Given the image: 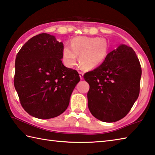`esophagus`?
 I'll list each match as a JSON object with an SVG mask.
<instances>
[{"instance_id": "34e87169", "label": "esophagus", "mask_w": 155, "mask_h": 155, "mask_svg": "<svg viewBox=\"0 0 155 155\" xmlns=\"http://www.w3.org/2000/svg\"><path fill=\"white\" fill-rule=\"evenodd\" d=\"M78 73H79V76H80L81 79H83V72H81V71H79V72H78Z\"/></svg>"}]
</instances>
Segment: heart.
I'll use <instances>...</instances> for the list:
<instances>
[{"label":"heart","instance_id":"1","mask_svg":"<svg viewBox=\"0 0 155 155\" xmlns=\"http://www.w3.org/2000/svg\"><path fill=\"white\" fill-rule=\"evenodd\" d=\"M107 52L108 46L103 39L78 36L72 39L71 47H63L61 60L66 67L73 68L77 65L79 56L81 64L87 69H92L104 62Z\"/></svg>","mask_w":155,"mask_h":155}]
</instances>
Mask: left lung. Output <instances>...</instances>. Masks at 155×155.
<instances>
[{
  "label": "left lung",
  "instance_id": "left-lung-1",
  "mask_svg": "<svg viewBox=\"0 0 155 155\" xmlns=\"http://www.w3.org/2000/svg\"><path fill=\"white\" fill-rule=\"evenodd\" d=\"M142 68L131 47L121 45L83 78L89 85L88 107L93 116L112 123L124 118L140 94Z\"/></svg>",
  "mask_w": 155,
  "mask_h": 155
}]
</instances>
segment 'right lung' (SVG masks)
<instances>
[{"instance_id": "add662e5", "label": "right lung", "mask_w": 155, "mask_h": 155, "mask_svg": "<svg viewBox=\"0 0 155 155\" xmlns=\"http://www.w3.org/2000/svg\"><path fill=\"white\" fill-rule=\"evenodd\" d=\"M64 44L47 33L31 38L19 51L14 86L20 104L31 116L41 119L59 116L68 108L80 77L61 61Z\"/></svg>"}]
</instances>
